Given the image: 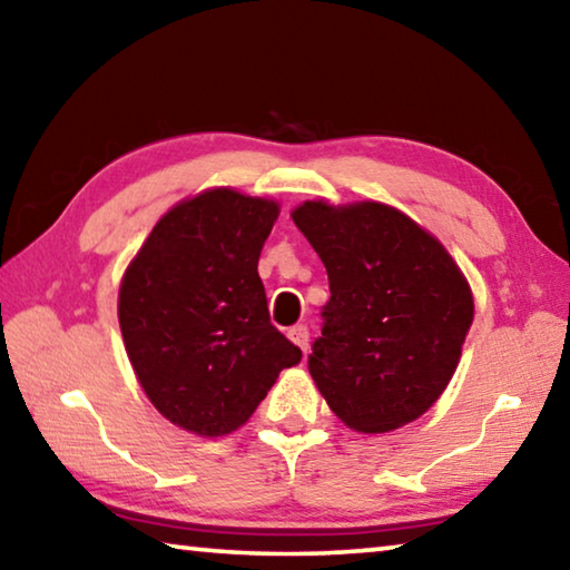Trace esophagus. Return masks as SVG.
Returning a JSON list of instances; mask_svg holds the SVG:
<instances>
[{
  "label": "esophagus",
  "instance_id": "34e87169",
  "mask_svg": "<svg viewBox=\"0 0 570 570\" xmlns=\"http://www.w3.org/2000/svg\"><path fill=\"white\" fill-rule=\"evenodd\" d=\"M287 335H291L295 346H301L303 353L307 351V341H311V331H307V325H293V328L287 331Z\"/></svg>",
  "mask_w": 570,
  "mask_h": 570
}]
</instances>
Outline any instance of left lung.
I'll use <instances>...</instances> for the list:
<instances>
[{"mask_svg":"<svg viewBox=\"0 0 570 570\" xmlns=\"http://www.w3.org/2000/svg\"><path fill=\"white\" fill-rule=\"evenodd\" d=\"M293 222L328 273L331 301L307 368L333 414L358 432L414 422L462 356L474 305L440 242L376 202H305Z\"/></svg>","mask_w":570,"mask_h":570,"instance_id":"left-lung-1","label":"left lung"}]
</instances>
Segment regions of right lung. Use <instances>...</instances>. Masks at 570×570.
Masks as SVG:
<instances>
[{
    "label": "right lung",
    "instance_id": "add662e5",
    "mask_svg": "<svg viewBox=\"0 0 570 570\" xmlns=\"http://www.w3.org/2000/svg\"><path fill=\"white\" fill-rule=\"evenodd\" d=\"M277 204L212 189L164 214L126 269L118 321L146 396L176 426L235 432L301 361L269 323L259 252Z\"/></svg>",
    "mask_w": 570,
    "mask_h": 570
}]
</instances>
